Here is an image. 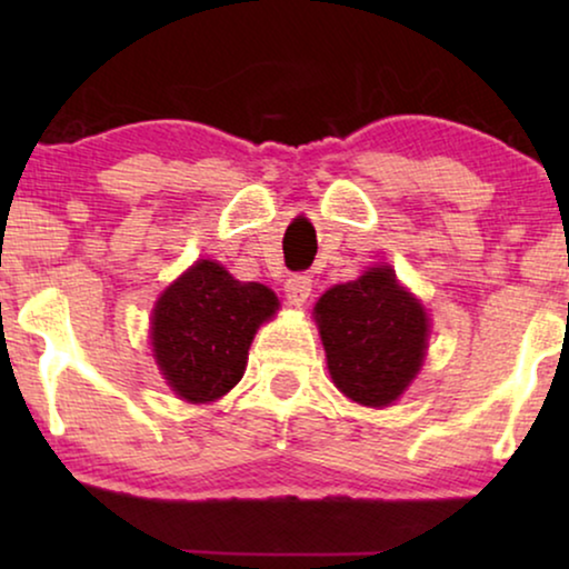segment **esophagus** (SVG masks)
Wrapping results in <instances>:
<instances>
[{"label": "esophagus", "instance_id": "esophagus-1", "mask_svg": "<svg viewBox=\"0 0 569 569\" xmlns=\"http://www.w3.org/2000/svg\"><path fill=\"white\" fill-rule=\"evenodd\" d=\"M310 287H313V279L308 274H292L284 282V295L292 306H302L310 298Z\"/></svg>", "mask_w": 569, "mask_h": 569}]
</instances>
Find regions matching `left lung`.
<instances>
[{"mask_svg": "<svg viewBox=\"0 0 569 569\" xmlns=\"http://www.w3.org/2000/svg\"><path fill=\"white\" fill-rule=\"evenodd\" d=\"M316 321L333 383L365 407H388L415 380L427 347V316L391 267L331 287Z\"/></svg>", "mask_w": 569, "mask_h": 569, "instance_id": "1", "label": "left lung"}]
</instances>
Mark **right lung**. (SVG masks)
<instances>
[{
	"instance_id": "right-lung-1",
	"label": "right lung",
	"mask_w": 569,
	"mask_h": 569,
	"mask_svg": "<svg viewBox=\"0 0 569 569\" xmlns=\"http://www.w3.org/2000/svg\"><path fill=\"white\" fill-rule=\"evenodd\" d=\"M277 310L269 287L238 282L199 261L154 306L152 349L168 386L186 401H214L243 378L259 323Z\"/></svg>"
}]
</instances>
